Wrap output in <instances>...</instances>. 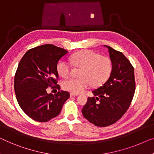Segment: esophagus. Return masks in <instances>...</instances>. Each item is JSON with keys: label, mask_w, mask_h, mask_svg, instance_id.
Returning <instances> with one entry per match:
<instances>
[{"label": "esophagus", "mask_w": 154, "mask_h": 154, "mask_svg": "<svg viewBox=\"0 0 154 154\" xmlns=\"http://www.w3.org/2000/svg\"><path fill=\"white\" fill-rule=\"evenodd\" d=\"M78 94H75V93H70V97H75V96H77Z\"/></svg>", "instance_id": "obj_1"}]
</instances>
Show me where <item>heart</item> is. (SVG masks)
Segmentation results:
<instances>
[{
  "label": "heart",
  "instance_id": "b5f03b06",
  "mask_svg": "<svg viewBox=\"0 0 154 154\" xmlns=\"http://www.w3.org/2000/svg\"><path fill=\"white\" fill-rule=\"evenodd\" d=\"M70 60L77 68H82L80 78H70L62 84L64 90L72 93L79 94L92 85L94 87L102 86L106 82L113 69L112 61L109 57H102L91 50H82L70 57ZM57 72L61 77H69L72 65L67 61H59L57 66Z\"/></svg>",
  "mask_w": 154,
  "mask_h": 154
}]
</instances>
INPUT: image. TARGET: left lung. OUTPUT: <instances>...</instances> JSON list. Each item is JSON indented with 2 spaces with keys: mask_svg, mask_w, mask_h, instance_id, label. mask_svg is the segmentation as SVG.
<instances>
[{
  "mask_svg": "<svg viewBox=\"0 0 154 154\" xmlns=\"http://www.w3.org/2000/svg\"><path fill=\"white\" fill-rule=\"evenodd\" d=\"M113 69L109 79L93 91L82 110L86 119L100 127L116 122L129 107L136 91L134 68L121 52L108 45Z\"/></svg>",
  "mask_w": 154,
  "mask_h": 154,
  "instance_id": "1",
  "label": "left lung"
}]
</instances>
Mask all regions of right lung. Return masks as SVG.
I'll use <instances>...</instances> for the list:
<instances>
[{
	"label": "right lung",
	"instance_id": "right-lung-1",
	"mask_svg": "<svg viewBox=\"0 0 154 154\" xmlns=\"http://www.w3.org/2000/svg\"><path fill=\"white\" fill-rule=\"evenodd\" d=\"M68 52L45 44L29 50L18 63L14 76V91L20 107L32 120L45 122L60 113L70 97L67 91L48 94V87L60 88L57 66Z\"/></svg>",
	"mask_w": 154,
	"mask_h": 154
}]
</instances>
